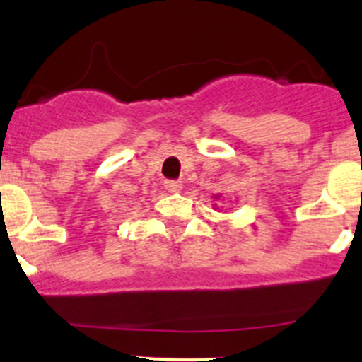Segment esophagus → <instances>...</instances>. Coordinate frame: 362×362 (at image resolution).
Instances as JSON below:
<instances>
[{
	"mask_svg": "<svg viewBox=\"0 0 362 362\" xmlns=\"http://www.w3.org/2000/svg\"><path fill=\"white\" fill-rule=\"evenodd\" d=\"M164 189L170 192H177L182 189V182L178 180H164Z\"/></svg>",
	"mask_w": 362,
	"mask_h": 362,
	"instance_id": "1",
	"label": "esophagus"
}]
</instances>
